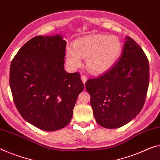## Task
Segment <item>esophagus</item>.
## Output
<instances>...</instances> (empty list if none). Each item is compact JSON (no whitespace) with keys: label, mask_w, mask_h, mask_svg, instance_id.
<instances>
[{"label":"esophagus","mask_w":160,"mask_h":160,"mask_svg":"<svg viewBox=\"0 0 160 160\" xmlns=\"http://www.w3.org/2000/svg\"><path fill=\"white\" fill-rule=\"evenodd\" d=\"M81 79H82V82L83 83V84H85L86 82H87V77H86V76L83 75V76H82V77H81Z\"/></svg>","instance_id":"1"}]
</instances>
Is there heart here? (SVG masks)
Here are the masks:
<instances>
[{
	"label": "heart",
	"instance_id": "b5f03b06",
	"mask_svg": "<svg viewBox=\"0 0 160 160\" xmlns=\"http://www.w3.org/2000/svg\"><path fill=\"white\" fill-rule=\"evenodd\" d=\"M73 48H66V62L71 68L80 67L82 58H86L87 69L93 73H101L109 69L117 61L122 43L115 36L93 34L77 39L73 43Z\"/></svg>",
	"mask_w": 160,
	"mask_h": 160
}]
</instances>
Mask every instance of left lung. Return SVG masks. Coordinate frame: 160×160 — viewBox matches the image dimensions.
Segmentation results:
<instances>
[{
  "mask_svg": "<svg viewBox=\"0 0 160 160\" xmlns=\"http://www.w3.org/2000/svg\"><path fill=\"white\" fill-rule=\"evenodd\" d=\"M149 82L145 53L133 39L126 37L118 61L102 75L86 82L98 124L116 129L136 117L145 102Z\"/></svg>",
  "mask_w": 160,
  "mask_h": 160,
  "instance_id": "8db88e82",
  "label": "left lung"
}]
</instances>
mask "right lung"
Instances as JSON below:
<instances>
[{"mask_svg": "<svg viewBox=\"0 0 160 160\" xmlns=\"http://www.w3.org/2000/svg\"><path fill=\"white\" fill-rule=\"evenodd\" d=\"M66 45L59 34L36 36L20 48L10 67V87L17 109L26 122L44 131L68 124L84 88L79 73L63 68Z\"/></svg>", "mask_w": 160, "mask_h": 160, "instance_id": "1", "label": "right lung"}]
</instances>
